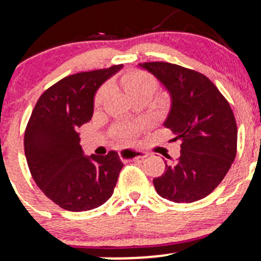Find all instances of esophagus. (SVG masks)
Listing matches in <instances>:
<instances>
[{"instance_id":"34e87169","label":"esophagus","mask_w":261,"mask_h":261,"mask_svg":"<svg viewBox=\"0 0 261 261\" xmlns=\"http://www.w3.org/2000/svg\"><path fill=\"white\" fill-rule=\"evenodd\" d=\"M121 160L125 161H133V160H143L148 155L147 152L139 151V149H131V148H124L119 152Z\"/></svg>"}]
</instances>
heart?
<instances>
[{
	"label": "heart",
	"instance_id": "obj_1",
	"mask_svg": "<svg viewBox=\"0 0 261 261\" xmlns=\"http://www.w3.org/2000/svg\"><path fill=\"white\" fill-rule=\"evenodd\" d=\"M124 85L127 92L130 93L133 97H136L139 94H143V93H148V94H153L157 89V81L152 74H149L145 71H134V72L127 73L124 77ZM110 92H112V87L109 85H104L99 91L97 92L94 98V107L99 108L106 103L107 98L109 97ZM137 126L136 125H122L118 128L116 135L120 139L124 140H131L134 135L136 134Z\"/></svg>",
	"mask_w": 261,
	"mask_h": 261
}]
</instances>
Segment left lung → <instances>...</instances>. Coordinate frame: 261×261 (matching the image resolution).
I'll return each instance as SVG.
<instances>
[{"mask_svg": "<svg viewBox=\"0 0 261 261\" xmlns=\"http://www.w3.org/2000/svg\"><path fill=\"white\" fill-rule=\"evenodd\" d=\"M167 88L172 106L164 126L180 141V157L166 163L153 179L158 195L194 202L211 194L226 176L237 153V124L229 103L205 74L169 62H145ZM170 160V158H169Z\"/></svg>", "mask_w": 261, "mask_h": 261, "instance_id": "1", "label": "left lung"}]
</instances>
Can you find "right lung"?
Returning a JSON list of instances; mask_svg holds the SVG:
<instances>
[{"mask_svg":"<svg viewBox=\"0 0 261 261\" xmlns=\"http://www.w3.org/2000/svg\"><path fill=\"white\" fill-rule=\"evenodd\" d=\"M121 68L114 65L60 80L40 95L27 125L24 152L33 179L67 211H88L107 202L124 167L115 151L83 154L79 134L91 120L95 92Z\"/></svg>","mask_w":261,"mask_h":261,"instance_id":"1","label":"right lung"}]
</instances>
